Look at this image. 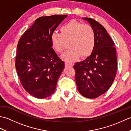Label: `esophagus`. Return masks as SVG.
<instances>
[{
    "label": "esophagus",
    "instance_id": "1",
    "mask_svg": "<svg viewBox=\"0 0 131 131\" xmlns=\"http://www.w3.org/2000/svg\"><path fill=\"white\" fill-rule=\"evenodd\" d=\"M65 66H73V64L71 63H69V62H65Z\"/></svg>",
    "mask_w": 131,
    "mask_h": 131
}]
</instances>
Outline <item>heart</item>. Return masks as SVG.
<instances>
[{
    "mask_svg": "<svg viewBox=\"0 0 131 131\" xmlns=\"http://www.w3.org/2000/svg\"><path fill=\"white\" fill-rule=\"evenodd\" d=\"M60 31L61 33L53 32L51 40L53 49L57 53H62L69 43L71 49L62 55L63 60L72 62L80 56L87 57L93 52L96 36L91 25L72 19L61 27Z\"/></svg>",
    "mask_w": 131,
    "mask_h": 131,
    "instance_id": "heart-1",
    "label": "heart"
}]
</instances>
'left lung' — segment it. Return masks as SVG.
Returning a JSON list of instances; mask_svg holds the SVG:
<instances>
[{
	"instance_id": "8db88e82",
	"label": "left lung",
	"mask_w": 131,
	"mask_h": 131,
	"mask_svg": "<svg viewBox=\"0 0 131 131\" xmlns=\"http://www.w3.org/2000/svg\"><path fill=\"white\" fill-rule=\"evenodd\" d=\"M95 32V47L92 54L74 66L79 92L89 99L102 95L115 79L117 69L116 52L112 39L105 27L91 18L85 17Z\"/></svg>"
}]
</instances>
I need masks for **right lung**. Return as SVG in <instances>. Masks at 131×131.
<instances>
[{"label": "right lung", "instance_id": "1", "mask_svg": "<svg viewBox=\"0 0 131 131\" xmlns=\"http://www.w3.org/2000/svg\"><path fill=\"white\" fill-rule=\"evenodd\" d=\"M66 17H40L19 39L15 61L17 73L24 88L36 98H46L54 92L65 67L52 48L51 37Z\"/></svg>", "mask_w": 131, "mask_h": 131}]
</instances>
